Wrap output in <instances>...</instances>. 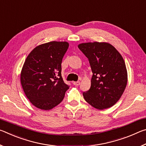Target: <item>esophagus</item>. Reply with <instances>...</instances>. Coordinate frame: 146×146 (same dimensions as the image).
Instances as JSON below:
<instances>
[{
  "label": "esophagus",
  "mask_w": 146,
  "mask_h": 146,
  "mask_svg": "<svg viewBox=\"0 0 146 146\" xmlns=\"http://www.w3.org/2000/svg\"><path fill=\"white\" fill-rule=\"evenodd\" d=\"M73 84L75 85V86H77L80 85V82H79V81H77V82H73Z\"/></svg>",
  "instance_id": "1"
}]
</instances>
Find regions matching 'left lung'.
<instances>
[{
  "mask_svg": "<svg viewBox=\"0 0 146 146\" xmlns=\"http://www.w3.org/2000/svg\"><path fill=\"white\" fill-rule=\"evenodd\" d=\"M78 48L88 58L93 72L90 89L83 93L85 100L97 110L112 107L127 86V69L122 55L105 42L81 43Z\"/></svg>",
  "mask_w": 146,
  "mask_h": 146,
  "instance_id": "obj_1",
  "label": "left lung"
}]
</instances>
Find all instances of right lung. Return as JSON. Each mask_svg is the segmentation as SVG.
<instances>
[{
	"label": "right lung",
	"mask_w": 146,
	"mask_h": 146,
	"mask_svg": "<svg viewBox=\"0 0 146 146\" xmlns=\"http://www.w3.org/2000/svg\"><path fill=\"white\" fill-rule=\"evenodd\" d=\"M68 42L52 41L35 47L27 56L21 72V83L34 106L50 110L64 99L69 86L61 75L62 60Z\"/></svg>",
	"instance_id": "add662e5"
}]
</instances>
